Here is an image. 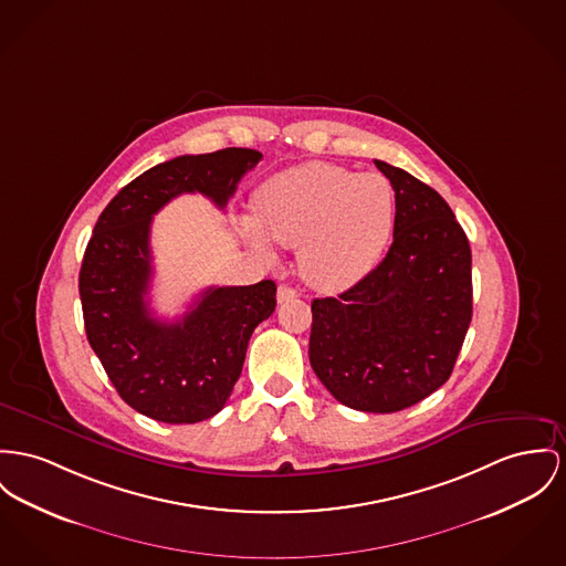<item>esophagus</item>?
Here are the masks:
<instances>
[{
	"mask_svg": "<svg viewBox=\"0 0 566 566\" xmlns=\"http://www.w3.org/2000/svg\"><path fill=\"white\" fill-rule=\"evenodd\" d=\"M296 296H298V292L290 285H279V290H276V301L279 302L294 301Z\"/></svg>",
	"mask_w": 566,
	"mask_h": 566,
	"instance_id": "1",
	"label": "esophagus"
}]
</instances>
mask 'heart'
<instances>
[{"label": "heart", "instance_id": "1", "mask_svg": "<svg viewBox=\"0 0 566 566\" xmlns=\"http://www.w3.org/2000/svg\"><path fill=\"white\" fill-rule=\"evenodd\" d=\"M242 229L264 253L270 242L298 251L302 279L319 292H343L381 260L392 235L397 195L381 174L331 163H302L272 176Z\"/></svg>", "mask_w": 566, "mask_h": 566}]
</instances>
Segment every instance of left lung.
<instances>
[{
    "instance_id": "8db88e82",
    "label": "left lung",
    "mask_w": 566,
    "mask_h": 566,
    "mask_svg": "<svg viewBox=\"0 0 566 566\" xmlns=\"http://www.w3.org/2000/svg\"><path fill=\"white\" fill-rule=\"evenodd\" d=\"M376 167L397 195L392 244L339 298L311 302L308 360L343 406L390 415L451 377L472 319V251L438 190Z\"/></svg>"
}]
</instances>
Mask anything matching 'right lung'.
Listing matches in <instances>:
<instances>
[{
	"instance_id": "obj_1",
	"label": "right lung",
	"mask_w": 566,
	"mask_h": 566,
	"mask_svg": "<svg viewBox=\"0 0 566 566\" xmlns=\"http://www.w3.org/2000/svg\"><path fill=\"white\" fill-rule=\"evenodd\" d=\"M262 151L187 154L144 171L98 217L78 272L87 340L117 395L139 415L182 424L219 415L242 374L253 331L276 306L274 281L208 287L176 322L154 317L151 217L182 192L221 210Z\"/></svg>"
}]
</instances>
